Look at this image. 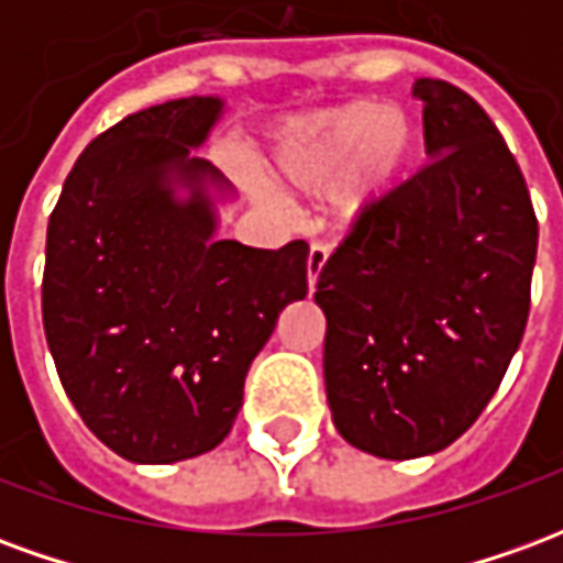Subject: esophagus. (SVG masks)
Masks as SVG:
<instances>
[{
  "label": "esophagus",
  "mask_w": 563,
  "mask_h": 563,
  "mask_svg": "<svg viewBox=\"0 0 563 563\" xmlns=\"http://www.w3.org/2000/svg\"><path fill=\"white\" fill-rule=\"evenodd\" d=\"M325 262H329V250L322 244L310 246V256H307V286H310V292H313V286H317L319 274L325 268Z\"/></svg>",
  "instance_id": "34e87169"
}]
</instances>
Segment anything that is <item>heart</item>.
Returning a JSON list of instances; mask_svg holds the SVG:
<instances>
[{
  "label": "heart",
  "instance_id": "heart-1",
  "mask_svg": "<svg viewBox=\"0 0 563 563\" xmlns=\"http://www.w3.org/2000/svg\"><path fill=\"white\" fill-rule=\"evenodd\" d=\"M410 150V123L401 111L353 102L295 120L271 156V184L295 196H331L341 222H358L386 196Z\"/></svg>",
  "mask_w": 563,
  "mask_h": 563
}]
</instances>
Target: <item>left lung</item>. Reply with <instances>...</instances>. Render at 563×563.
Returning a JSON list of instances; mask_svg holds the SVG:
<instances>
[{
  "mask_svg": "<svg viewBox=\"0 0 563 563\" xmlns=\"http://www.w3.org/2000/svg\"><path fill=\"white\" fill-rule=\"evenodd\" d=\"M413 96L431 162L358 220L313 295L331 422L391 461L479 419L525 334L537 258L528 186L488 114L446 80Z\"/></svg>",
  "mask_w": 563,
  "mask_h": 563,
  "instance_id": "8db88e82",
  "label": "left lung"
}]
</instances>
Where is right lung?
Instances as JSON below:
<instances>
[{"label": "right lung", "instance_id": "right-lung-1", "mask_svg": "<svg viewBox=\"0 0 563 563\" xmlns=\"http://www.w3.org/2000/svg\"><path fill=\"white\" fill-rule=\"evenodd\" d=\"M220 96L129 114L90 141L47 222L42 317L68 401L135 464L205 455L232 431L283 307L307 295L305 241H222L234 192L196 156Z\"/></svg>", "mask_w": 563, "mask_h": 563}]
</instances>
